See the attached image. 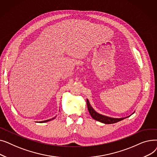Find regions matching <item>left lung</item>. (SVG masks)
<instances>
[{
	"label": "left lung",
	"instance_id": "8db88e82",
	"mask_svg": "<svg viewBox=\"0 0 157 157\" xmlns=\"http://www.w3.org/2000/svg\"><path fill=\"white\" fill-rule=\"evenodd\" d=\"M86 103H87V107H88V111H89L90 115H91V117L94 120H95L97 121H100L101 123H105V124H111V123H117V122H118V121H120L121 120H124L125 118H127L130 117V116H128V117H124V118H111V117H107V116H105V115H102L101 114H99V113H98L97 112H96L94 109V108H92V105H90V102H89V101L88 99H86ZM133 113L132 114H133Z\"/></svg>",
	"mask_w": 157,
	"mask_h": 157
}]
</instances>
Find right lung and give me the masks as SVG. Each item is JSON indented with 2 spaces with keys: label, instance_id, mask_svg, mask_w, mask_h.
<instances>
[{
  "label": "right lung",
  "instance_id": "1",
  "mask_svg": "<svg viewBox=\"0 0 157 157\" xmlns=\"http://www.w3.org/2000/svg\"><path fill=\"white\" fill-rule=\"evenodd\" d=\"M59 111H60V110H59ZM56 117H54V118H52V119H49V120H44V121H39V123H45V122H47V121H51V120H52L55 119V118H56Z\"/></svg>",
  "mask_w": 157,
  "mask_h": 157
}]
</instances>
